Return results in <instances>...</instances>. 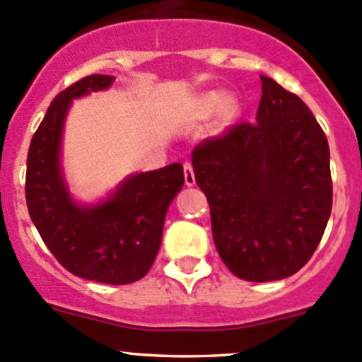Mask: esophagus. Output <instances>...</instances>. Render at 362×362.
Masks as SVG:
<instances>
[{
    "instance_id": "esophagus-1",
    "label": "esophagus",
    "mask_w": 362,
    "mask_h": 362,
    "mask_svg": "<svg viewBox=\"0 0 362 362\" xmlns=\"http://www.w3.org/2000/svg\"><path fill=\"white\" fill-rule=\"evenodd\" d=\"M184 178H185V185H189V187H192V185L196 184L194 170H192V164L189 163V160L184 164Z\"/></svg>"
}]
</instances>
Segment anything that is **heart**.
Returning a JSON list of instances; mask_svg holds the SVG:
<instances>
[{
    "instance_id": "1",
    "label": "heart",
    "mask_w": 362,
    "mask_h": 362,
    "mask_svg": "<svg viewBox=\"0 0 362 362\" xmlns=\"http://www.w3.org/2000/svg\"><path fill=\"white\" fill-rule=\"evenodd\" d=\"M226 103H228V98H226L224 94H208V96H204V100L202 101V113L203 115H211V113L224 108Z\"/></svg>"
}]
</instances>
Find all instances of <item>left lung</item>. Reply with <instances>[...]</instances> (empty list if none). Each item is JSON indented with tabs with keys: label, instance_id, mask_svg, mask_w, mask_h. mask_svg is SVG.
Returning a JSON list of instances; mask_svg holds the SVG:
<instances>
[{
	"label": "left lung",
	"instance_id": "obj_1",
	"mask_svg": "<svg viewBox=\"0 0 362 362\" xmlns=\"http://www.w3.org/2000/svg\"><path fill=\"white\" fill-rule=\"evenodd\" d=\"M255 124L192 151L211 235L229 272L249 282L294 275L319 245L333 206L329 145L298 96L261 75Z\"/></svg>",
	"mask_w": 362,
	"mask_h": 362
}]
</instances>
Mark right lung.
Returning a JSON list of instances; mask_svg holds the SVG:
<instances>
[{"label": "right lung", "instance_id": "right-lung-1", "mask_svg": "<svg viewBox=\"0 0 362 362\" xmlns=\"http://www.w3.org/2000/svg\"><path fill=\"white\" fill-rule=\"evenodd\" d=\"M113 80L89 75L54 98L29 145L25 203L45 245L69 273L122 286L151 269L168 206L184 185V168L173 163L131 175L96 204L71 198L61 166L64 119L73 100L108 89Z\"/></svg>", "mask_w": 362, "mask_h": 362}]
</instances>
